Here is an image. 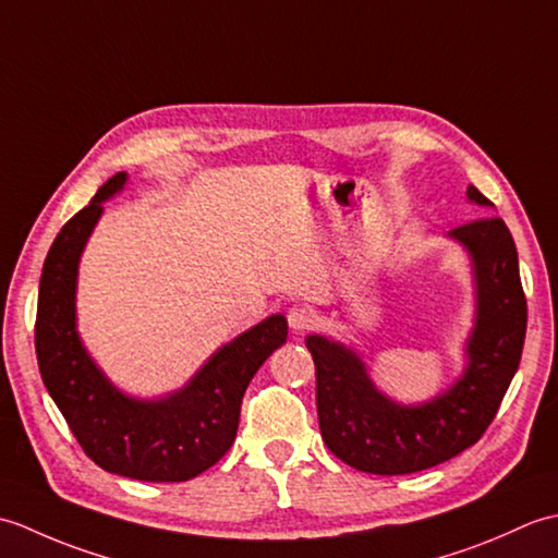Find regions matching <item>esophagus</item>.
<instances>
[{"mask_svg":"<svg viewBox=\"0 0 558 558\" xmlns=\"http://www.w3.org/2000/svg\"><path fill=\"white\" fill-rule=\"evenodd\" d=\"M316 322H318V316H316V312L312 310V306H306V304L290 306L288 324H290L292 330H298V333H304V330H312L316 326Z\"/></svg>","mask_w":558,"mask_h":558,"instance_id":"esophagus-1","label":"esophagus"}]
</instances>
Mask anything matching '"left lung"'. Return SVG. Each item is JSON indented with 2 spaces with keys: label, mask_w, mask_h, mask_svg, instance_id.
Here are the masks:
<instances>
[{
  "label": "left lung",
  "mask_w": 558,
  "mask_h": 558,
  "mask_svg": "<svg viewBox=\"0 0 558 558\" xmlns=\"http://www.w3.org/2000/svg\"><path fill=\"white\" fill-rule=\"evenodd\" d=\"M468 196L492 206L477 186H468ZM450 236L475 260L477 326L468 345V372L441 398L400 408L374 388L357 354L322 336L306 338L322 436L354 470L410 475L456 458L487 432L511 386L527 328L513 236L496 216L458 225Z\"/></svg>",
  "instance_id": "obj_1"
}]
</instances>
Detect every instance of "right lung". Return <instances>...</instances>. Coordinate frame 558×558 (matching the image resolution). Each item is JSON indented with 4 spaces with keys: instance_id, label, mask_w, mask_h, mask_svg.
<instances>
[{
    "instance_id": "obj_1",
    "label": "right lung",
    "mask_w": 558,
    "mask_h": 558,
    "mask_svg": "<svg viewBox=\"0 0 558 558\" xmlns=\"http://www.w3.org/2000/svg\"><path fill=\"white\" fill-rule=\"evenodd\" d=\"M124 182V172L110 177L90 204L66 220L47 252L35 354L45 388L96 465L144 482H186L230 450L244 390L258 366L286 342L288 322L276 314L234 338L170 398L141 402L122 396L81 345L74 292L78 256L100 218L102 201L120 192Z\"/></svg>"
}]
</instances>
